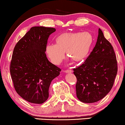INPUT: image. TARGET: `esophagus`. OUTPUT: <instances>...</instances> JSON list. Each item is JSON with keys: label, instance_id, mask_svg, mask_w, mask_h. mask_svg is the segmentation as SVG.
<instances>
[{"label": "esophagus", "instance_id": "esophagus-1", "mask_svg": "<svg viewBox=\"0 0 125 125\" xmlns=\"http://www.w3.org/2000/svg\"><path fill=\"white\" fill-rule=\"evenodd\" d=\"M64 72H65V73H72V72H73V70H71V69H67V70H66L65 71H64Z\"/></svg>", "mask_w": 125, "mask_h": 125}]
</instances>
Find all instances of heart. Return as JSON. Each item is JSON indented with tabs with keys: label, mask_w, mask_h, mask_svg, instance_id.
<instances>
[{
	"label": "heart",
	"mask_w": 125,
	"mask_h": 125,
	"mask_svg": "<svg viewBox=\"0 0 125 125\" xmlns=\"http://www.w3.org/2000/svg\"><path fill=\"white\" fill-rule=\"evenodd\" d=\"M55 42L56 44L46 46L45 52L51 62L58 65L64 59L65 52L67 58L74 62L83 61L90 50L93 38L88 32H64L57 37Z\"/></svg>",
	"instance_id": "obj_1"
}]
</instances>
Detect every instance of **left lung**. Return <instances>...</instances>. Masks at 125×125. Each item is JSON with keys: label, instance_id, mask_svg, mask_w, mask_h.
I'll return each mask as SVG.
<instances>
[{"label": "left lung", "instance_id": "obj_1", "mask_svg": "<svg viewBox=\"0 0 125 125\" xmlns=\"http://www.w3.org/2000/svg\"><path fill=\"white\" fill-rule=\"evenodd\" d=\"M73 70L77 78L76 95L83 103L98 101L112 89L118 72L116 57L100 28L92 52L82 65Z\"/></svg>", "mask_w": 125, "mask_h": 125}]
</instances>
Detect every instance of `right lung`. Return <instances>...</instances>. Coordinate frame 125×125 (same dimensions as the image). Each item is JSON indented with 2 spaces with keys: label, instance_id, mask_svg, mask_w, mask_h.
Returning <instances> with one entry per match:
<instances>
[{
  "label": "right lung",
  "instance_id": "1",
  "mask_svg": "<svg viewBox=\"0 0 125 125\" xmlns=\"http://www.w3.org/2000/svg\"><path fill=\"white\" fill-rule=\"evenodd\" d=\"M56 29L33 27L21 38L13 50L10 72L15 90L27 101L42 104L49 97L51 82L61 69L48 61L45 47Z\"/></svg>",
  "mask_w": 125,
  "mask_h": 125
}]
</instances>
